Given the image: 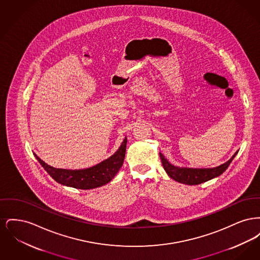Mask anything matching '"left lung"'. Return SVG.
<instances>
[{"instance_id": "1", "label": "left lung", "mask_w": 260, "mask_h": 260, "mask_svg": "<svg viewBox=\"0 0 260 260\" xmlns=\"http://www.w3.org/2000/svg\"><path fill=\"white\" fill-rule=\"evenodd\" d=\"M237 153L238 151L232 156V158L229 161L213 169H183V168H178L171 165L167 159H165V157L161 155V153H160V158H161V165L165 171L171 178H173L179 183L188 184V185H197L222 174L226 171V169L229 167L232 160L235 158Z\"/></svg>"}]
</instances>
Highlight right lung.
<instances>
[{
    "mask_svg": "<svg viewBox=\"0 0 260 260\" xmlns=\"http://www.w3.org/2000/svg\"><path fill=\"white\" fill-rule=\"evenodd\" d=\"M125 148L126 138H124V142L122 143L120 148L109 159L99 162V165L92 168L78 171L54 169L45 164L41 159H37L42 167L56 182L63 185L87 190L105 185L106 183L111 181L112 178L117 174L123 166Z\"/></svg>",
    "mask_w": 260,
    "mask_h": 260,
    "instance_id": "right-lung-1",
    "label": "right lung"
}]
</instances>
